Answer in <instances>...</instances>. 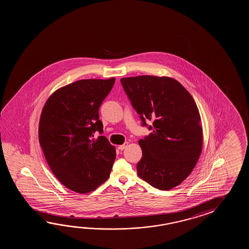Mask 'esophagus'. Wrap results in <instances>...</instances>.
Listing matches in <instances>:
<instances>
[{
  "label": "esophagus",
  "instance_id": "esophagus-1",
  "mask_svg": "<svg viewBox=\"0 0 249 249\" xmlns=\"http://www.w3.org/2000/svg\"><path fill=\"white\" fill-rule=\"evenodd\" d=\"M128 145H129V143L124 142V144H123V145H120V146L118 147V148H119L120 150H123V149H124V148H126Z\"/></svg>",
  "mask_w": 249,
  "mask_h": 249
}]
</instances>
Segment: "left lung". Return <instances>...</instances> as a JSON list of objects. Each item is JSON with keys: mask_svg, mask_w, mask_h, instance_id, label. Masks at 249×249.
I'll list each match as a JSON object with an SVG mask.
<instances>
[{"mask_svg": "<svg viewBox=\"0 0 249 249\" xmlns=\"http://www.w3.org/2000/svg\"><path fill=\"white\" fill-rule=\"evenodd\" d=\"M124 90L151 132L141 139L137 174L154 188L167 191L194 169L203 147L201 118L195 101L177 80L140 75L121 79Z\"/></svg>", "mask_w": 249, "mask_h": 249, "instance_id": "left-lung-1", "label": "left lung"}]
</instances>
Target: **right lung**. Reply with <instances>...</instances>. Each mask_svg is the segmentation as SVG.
<instances>
[{"instance_id":"1","label":"right lung","mask_w":249,"mask_h":249,"mask_svg":"<svg viewBox=\"0 0 249 249\" xmlns=\"http://www.w3.org/2000/svg\"><path fill=\"white\" fill-rule=\"evenodd\" d=\"M116 78L76 81L55 90L42 107L39 142L53 175L69 190L85 194L107 180L116 148L103 132L99 108Z\"/></svg>"}]
</instances>
